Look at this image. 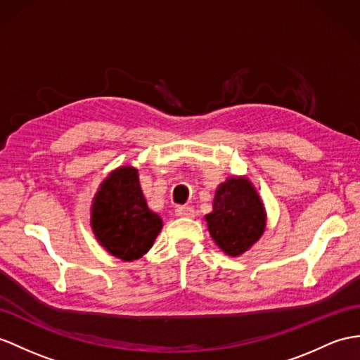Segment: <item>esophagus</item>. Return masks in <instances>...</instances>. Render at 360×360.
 <instances>
[{
  "label": "esophagus",
  "mask_w": 360,
  "mask_h": 360,
  "mask_svg": "<svg viewBox=\"0 0 360 360\" xmlns=\"http://www.w3.org/2000/svg\"><path fill=\"white\" fill-rule=\"evenodd\" d=\"M175 215L185 217V218H194L195 217V209L192 206H179L177 209H175Z\"/></svg>",
  "instance_id": "1"
}]
</instances>
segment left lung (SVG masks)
<instances>
[{"mask_svg": "<svg viewBox=\"0 0 360 360\" xmlns=\"http://www.w3.org/2000/svg\"><path fill=\"white\" fill-rule=\"evenodd\" d=\"M212 206L206 215L207 229L227 255H241L264 233L266 209L249 179H227L217 188Z\"/></svg>", "mask_w": 360, "mask_h": 360, "instance_id": "left-lung-1", "label": "left lung"}]
</instances>
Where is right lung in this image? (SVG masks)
Segmentation results:
<instances>
[{"instance_id": "1", "label": "right lung", "mask_w": 360, "mask_h": 360, "mask_svg": "<svg viewBox=\"0 0 360 360\" xmlns=\"http://www.w3.org/2000/svg\"><path fill=\"white\" fill-rule=\"evenodd\" d=\"M163 226L148 207L133 166H122L102 181L91 206V229L112 257L142 258L153 248Z\"/></svg>"}]
</instances>
